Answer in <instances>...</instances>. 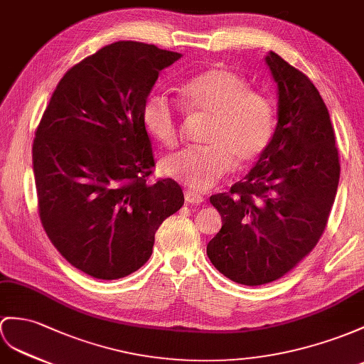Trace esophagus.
Listing matches in <instances>:
<instances>
[{
  "mask_svg": "<svg viewBox=\"0 0 364 364\" xmlns=\"http://www.w3.org/2000/svg\"><path fill=\"white\" fill-rule=\"evenodd\" d=\"M183 196H185V202H188V203H202L203 202V196L196 191L187 190L183 193Z\"/></svg>",
  "mask_w": 364,
  "mask_h": 364,
  "instance_id": "esophagus-1",
  "label": "esophagus"
}]
</instances>
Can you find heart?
<instances>
[{"instance_id":"heart-1","label":"heart","mask_w":364,"mask_h":364,"mask_svg":"<svg viewBox=\"0 0 364 364\" xmlns=\"http://www.w3.org/2000/svg\"><path fill=\"white\" fill-rule=\"evenodd\" d=\"M188 112L208 117L205 146L187 148L164 159L162 170L194 190L211 188L235 168L253 165L267 151L274 134V108L267 95L249 90L241 75L213 66L187 80L179 90ZM141 123L166 148L177 145L181 125L174 106L162 94H149L141 106Z\"/></svg>"}]
</instances>
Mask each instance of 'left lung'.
I'll use <instances>...</instances> for the list:
<instances>
[{"instance_id": "1", "label": "left lung", "mask_w": 364, "mask_h": 364, "mask_svg": "<svg viewBox=\"0 0 364 364\" xmlns=\"http://www.w3.org/2000/svg\"><path fill=\"white\" fill-rule=\"evenodd\" d=\"M265 63L278 86L272 144L244 179L210 198L223 228L207 255L224 277L244 286L277 281L312 252L340 181L335 132L320 92L274 52Z\"/></svg>"}]
</instances>
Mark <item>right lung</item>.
Listing matches in <instances>:
<instances>
[{"mask_svg":"<svg viewBox=\"0 0 364 364\" xmlns=\"http://www.w3.org/2000/svg\"><path fill=\"white\" fill-rule=\"evenodd\" d=\"M181 57L139 41L108 44L63 75L35 131L43 228L61 256L92 278L139 270L157 228L183 205L173 179L148 182L156 164L141 123L159 73Z\"/></svg>","mask_w":364,"mask_h":364,"instance_id":"obj_1","label":"right lung"}]
</instances>
